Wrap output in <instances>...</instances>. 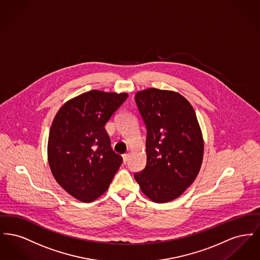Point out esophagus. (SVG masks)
<instances>
[{"label": "esophagus", "instance_id": "esophagus-1", "mask_svg": "<svg viewBox=\"0 0 260 260\" xmlns=\"http://www.w3.org/2000/svg\"><path fill=\"white\" fill-rule=\"evenodd\" d=\"M129 156H131L129 153H126V154L123 155V161H124V164H126V162L128 161V160H129Z\"/></svg>", "mask_w": 260, "mask_h": 260}]
</instances>
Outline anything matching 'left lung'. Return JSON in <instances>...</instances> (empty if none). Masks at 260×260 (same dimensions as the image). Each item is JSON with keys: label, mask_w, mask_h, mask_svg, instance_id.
Listing matches in <instances>:
<instances>
[{"label": "left lung", "mask_w": 260, "mask_h": 260, "mask_svg": "<svg viewBox=\"0 0 260 260\" xmlns=\"http://www.w3.org/2000/svg\"><path fill=\"white\" fill-rule=\"evenodd\" d=\"M146 124V167L135 174L143 194L155 203L178 198L196 179L204 138L195 110L180 93L147 88L136 93Z\"/></svg>", "instance_id": "8db88e82"}]
</instances>
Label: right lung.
I'll return each mask as SVG.
<instances>
[{
    "instance_id": "add662e5",
    "label": "right lung",
    "mask_w": 260,
    "mask_h": 260,
    "mask_svg": "<svg viewBox=\"0 0 260 260\" xmlns=\"http://www.w3.org/2000/svg\"><path fill=\"white\" fill-rule=\"evenodd\" d=\"M127 98L126 92L93 89L66 101L50 126L48 161L62 188L90 203L103 195L123 158L111 148L104 127Z\"/></svg>"
}]
</instances>
